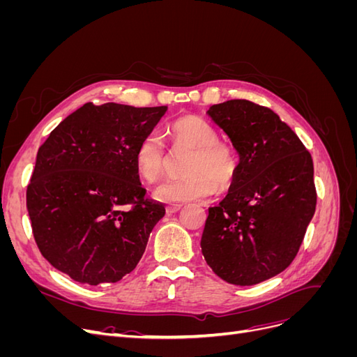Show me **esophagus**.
<instances>
[{"mask_svg":"<svg viewBox=\"0 0 357 357\" xmlns=\"http://www.w3.org/2000/svg\"><path fill=\"white\" fill-rule=\"evenodd\" d=\"M181 208H183V205H180V204H176V205H168V207H167V213H168V214H174V213L180 211Z\"/></svg>","mask_w":357,"mask_h":357,"instance_id":"esophagus-1","label":"esophagus"}]
</instances>
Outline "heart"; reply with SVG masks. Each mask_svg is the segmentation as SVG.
<instances>
[{
	"instance_id": "1",
	"label": "heart",
	"mask_w": 357,
	"mask_h": 357,
	"mask_svg": "<svg viewBox=\"0 0 357 357\" xmlns=\"http://www.w3.org/2000/svg\"><path fill=\"white\" fill-rule=\"evenodd\" d=\"M167 135L174 147L192 149L186 176L171 178L155 190L164 202H190L207 199L215 192L228 190L238 178L241 158L232 144L219 139V131L198 116H183L167 125ZM135 171L146 183H156L165 172V143L158 132L146 134L137 144Z\"/></svg>"
}]
</instances>
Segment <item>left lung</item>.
<instances>
[{
	"instance_id": "left-lung-1",
	"label": "left lung",
	"mask_w": 357,
	"mask_h": 357,
	"mask_svg": "<svg viewBox=\"0 0 357 357\" xmlns=\"http://www.w3.org/2000/svg\"><path fill=\"white\" fill-rule=\"evenodd\" d=\"M208 114L241 167L228 195L208 208L202 255L225 282L253 286L284 271L299 252L317 204L312 158L268 107L231 100Z\"/></svg>"
}]
</instances>
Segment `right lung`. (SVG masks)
<instances>
[{
    "label": "right lung",
    "mask_w": 357,
    "mask_h": 357,
    "mask_svg": "<svg viewBox=\"0 0 357 357\" xmlns=\"http://www.w3.org/2000/svg\"><path fill=\"white\" fill-rule=\"evenodd\" d=\"M167 105L86 102L38 149L26 208L41 255L74 282L116 283L142 259L165 207L146 198L137 144Z\"/></svg>",
    "instance_id": "obj_1"
}]
</instances>
